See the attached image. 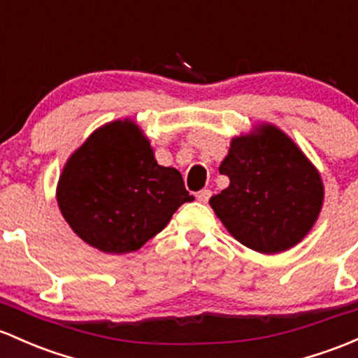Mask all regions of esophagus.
<instances>
[{"label": "esophagus", "mask_w": 358, "mask_h": 358, "mask_svg": "<svg viewBox=\"0 0 358 358\" xmlns=\"http://www.w3.org/2000/svg\"><path fill=\"white\" fill-rule=\"evenodd\" d=\"M199 203H208V199L211 198V191L210 189H201L198 194H196Z\"/></svg>", "instance_id": "34e87169"}]
</instances>
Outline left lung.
<instances>
[{"label": "left lung", "mask_w": 358, "mask_h": 358, "mask_svg": "<svg viewBox=\"0 0 358 358\" xmlns=\"http://www.w3.org/2000/svg\"><path fill=\"white\" fill-rule=\"evenodd\" d=\"M220 174L227 189L211 208L241 244L263 255L287 251L313 229L322 206V182L297 145L271 124L234 138Z\"/></svg>", "instance_id": "1"}]
</instances>
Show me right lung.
I'll return each instance as SVG.
<instances>
[{"instance_id": "1", "label": "right lung", "mask_w": 358, "mask_h": 358, "mask_svg": "<svg viewBox=\"0 0 358 358\" xmlns=\"http://www.w3.org/2000/svg\"><path fill=\"white\" fill-rule=\"evenodd\" d=\"M193 199L178 169L157 164L148 140L128 119L90 134L57 184V205L73 232L109 255L138 251Z\"/></svg>"}]
</instances>
